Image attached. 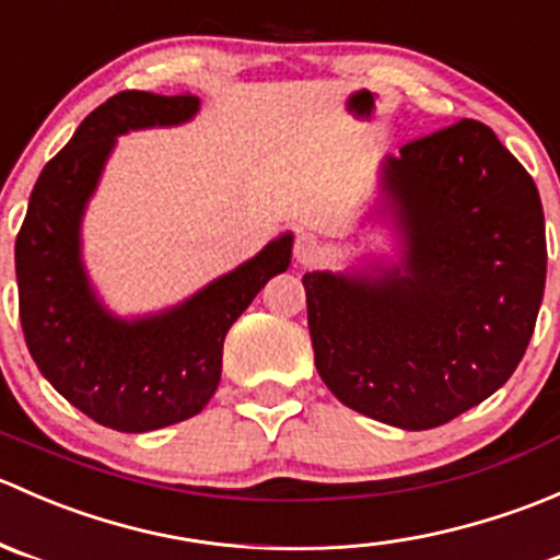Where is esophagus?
<instances>
[{"mask_svg": "<svg viewBox=\"0 0 560 560\" xmlns=\"http://www.w3.org/2000/svg\"><path fill=\"white\" fill-rule=\"evenodd\" d=\"M322 257V244L319 238L312 233H301L295 241V259L298 265H314Z\"/></svg>", "mask_w": 560, "mask_h": 560, "instance_id": "obj_1", "label": "esophagus"}]
</instances>
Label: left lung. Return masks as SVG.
<instances>
[{"label": "left lung", "instance_id": "8db88e82", "mask_svg": "<svg viewBox=\"0 0 560 560\" xmlns=\"http://www.w3.org/2000/svg\"><path fill=\"white\" fill-rule=\"evenodd\" d=\"M380 195L400 259L303 276L314 363L349 409L428 431L523 360L545 295V213L534 178L471 118L385 156Z\"/></svg>", "mask_w": 560, "mask_h": 560}]
</instances>
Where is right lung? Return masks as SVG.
<instances>
[{
    "label": "right lung",
    "mask_w": 560,
    "mask_h": 560,
    "mask_svg": "<svg viewBox=\"0 0 560 560\" xmlns=\"http://www.w3.org/2000/svg\"><path fill=\"white\" fill-rule=\"evenodd\" d=\"M200 110L191 94L121 92L89 113L43 167L15 238L21 327L39 374L75 409L121 433L175 425L206 409L222 376L224 336L292 259V233L178 306L118 316L100 301L81 224L118 135L175 127Z\"/></svg>",
    "instance_id": "1"
}]
</instances>
